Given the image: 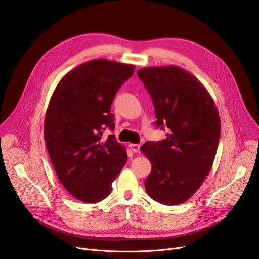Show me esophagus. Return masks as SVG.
<instances>
[{
	"mask_svg": "<svg viewBox=\"0 0 259 259\" xmlns=\"http://www.w3.org/2000/svg\"><path fill=\"white\" fill-rule=\"evenodd\" d=\"M129 147L132 150L133 153H139L140 152V145L139 144H134V143H130Z\"/></svg>",
	"mask_w": 259,
	"mask_h": 259,
	"instance_id": "34e87169",
	"label": "esophagus"
}]
</instances>
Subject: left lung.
Here are the masks:
<instances>
[{"label": "left lung", "mask_w": 259, "mask_h": 259, "mask_svg": "<svg viewBox=\"0 0 259 259\" xmlns=\"http://www.w3.org/2000/svg\"><path fill=\"white\" fill-rule=\"evenodd\" d=\"M137 76L152 97L156 125L168 128L165 139L141 146L152 164L145 191L160 204H182L212 168L220 137L217 107L204 85L179 66L143 67Z\"/></svg>", "instance_id": "obj_1"}]
</instances>
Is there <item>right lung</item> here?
I'll return each instance as SVG.
<instances>
[{
	"mask_svg": "<svg viewBox=\"0 0 259 259\" xmlns=\"http://www.w3.org/2000/svg\"><path fill=\"white\" fill-rule=\"evenodd\" d=\"M134 65L107 59L84 62L60 80L46 112L44 137L63 188L77 200L97 203L127 162L125 146L114 134L102 140L105 127L115 129L110 105Z\"/></svg>",
	"mask_w": 259,
	"mask_h": 259,
	"instance_id": "right-lung-1",
	"label": "right lung"
}]
</instances>
